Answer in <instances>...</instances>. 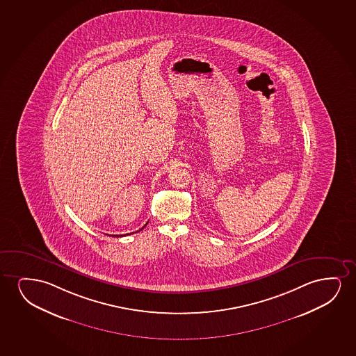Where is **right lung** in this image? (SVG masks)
<instances>
[{
  "label": "right lung",
  "instance_id": "add662e5",
  "mask_svg": "<svg viewBox=\"0 0 356 356\" xmlns=\"http://www.w3.org/2000/svg\"><path fill=\"white\" fill-rule=\"evenodd\" d=\"M147 224H148V222H147ZM147 224H146V225H147ZM146 225H145V226H143V227H146ZM143 227H142V229H143ZM124 236H125V234H124ZM117 237H119V236H117Z\"/></svg>",
  "mask_w": 356,
  "mask_h": 356
}]
</instances>
